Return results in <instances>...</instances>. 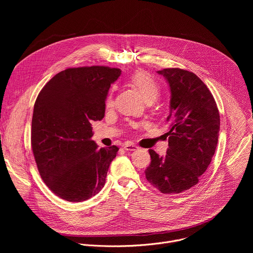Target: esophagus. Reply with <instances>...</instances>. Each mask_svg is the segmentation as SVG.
Listing matches in <instances>:
<instances>
[{"label": "esophagus", "mask_w": 253, "mask_h": 253, "mask_svg": "<svg viewBox=\"0 0 253 253\" xmlns=\"http://www.w3.org/2000/svg\"><path fill=\"white\" fill-rule=\"evenodd\" d=\"M124 149L126 151H135L138 149V147L136 145H134V144H126V145L124 146Z\"/></svg>", "instance_id": "34e87169"}]
</instances>
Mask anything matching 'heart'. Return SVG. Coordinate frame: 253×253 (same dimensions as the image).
<instances>
[{
	"instance_id": "1",
	"label": "heart",
	"mask_w": 253,
	"mask_h": 253,
	"mask_svg": "<svg viewBox=\"0 0 253 253\" xmlns=\"http://www.w3.org/2000/svg\"><path fill=\"white\" fill-rule=\"evenodd\" d=\"M130 83L139 91L145 102H153L160 94V86L157 81L145 71H137L131 75ZM113 104V96L110 93L106 99V106L111 107Z\"/></svg>"
}]
</instances>
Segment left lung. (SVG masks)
Listing matches in <instances>:
<instances>
[{
	"instance_id": "left-lung-1",
	"label": "left lung",
	"mask_w": 253,
	"mask_h": 253,
	"mask_svg": "<svg viewBox=\"0 0 253 253\" xmlns=\"http://www.w3.org/2000/svg\"><path fill=\"white\" fill-rule=\"evenodd\" d=\"M157 73L170 89L168 149L159 156L150 149L145 176L162 193H180L198 183L217 146L220 116L206 85L192 72L168 68Z\"/></svg>"
}]
</instances>
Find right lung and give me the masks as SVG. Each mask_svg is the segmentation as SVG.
<instances>
[{
	"instance_id": "right-lung-1",
	"label": "right lung",
	"mask_w": 253,
	"mask_h": 253,
	"mask_svg": "<svg viewBox=\"0 0 253 253\" xmlns=\"http://www.w3.org/2000/svg\"><path fill=\"white\" fill-rule=\"evenodd\" d=\"M120 75L118 68H69L55 75L35 102L32 150L44 182L62 199L81 202L105 185L119 148H98L91 122L103 119L108 91Z\"/></svg>"
}]
</instances>
